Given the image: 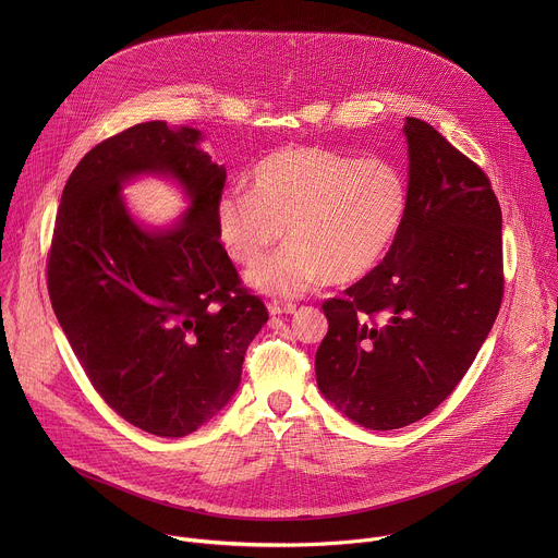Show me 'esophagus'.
Instances as JSON below:
<instances>
[{"label": "esophagus", "mask_w": 558, "mask_h": 558, "mask_svg": "<svg viewBox=\"0 0 558 558\" xmlns=\"http://www.w3.org/2000/svg\"><path fill=\"white\" fill-rule=\"evenodd\" d=\"M269 313H271V315H284V313L289 315V313H295V304H293V302H276V300H274V302L269 304Z\"/></svg>", "instance_id": "34e87169"}]
</instances>
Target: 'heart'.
Instances as JSON below:
<instances>
[{"label": "heart", "mask_w": 558, "mask_h": 558, "mask_svg": "<svg viewBox=\"0 0 558 558\" xmlns=\"http://www.w3.org/2000/svg\"><path fill=\"white\" fill-rule=\"evenodd\" d=\"M407 209V177L388 158L295 145L263 158L250 192H222L214 220L220 245L243 265L258 263L284 227L289 243L245 282L260 293L295 298L320 280L351 284L373 274Z\"/></svg>", "instance_id": "heart-1"}]
</instances>
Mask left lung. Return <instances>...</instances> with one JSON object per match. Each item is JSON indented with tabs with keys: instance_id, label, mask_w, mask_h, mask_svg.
<instances>
[{
	"instance_id": "1",
	"label": "left lung",
	"mask_w": 558,
	"mask_h": 558,
	"mask_svg": "<svg viewBox=\"0 0 558 558\" xmlns=\"http://www.w3.org/2000/svg\"><path fill=\"white\" fill-rule=\"evenodd\" d=\"M409 209L381 265L323 304L317 388L368 430L433 413L486 342L504 295L501 207L488 177L407 117Z\"/></svg>"
}]
</instances>
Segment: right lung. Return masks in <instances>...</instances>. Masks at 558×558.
Here are the masks:
<instances>
[{
	"label": "right lung",
	"mask_w": 558,
	"mask_h": 558,
	"mask_svg": "<svg viewBox=\"0 0 558 558\" xmlns=\"http://www.w3.org/2000/svg\"><path fill=\"white\" fill-rule=\"evenodd\" d=\"M201 141L147 121L93 147L63 187L48 258L50 302L88 379L158 437H185L231 402L269 320L218 241L227 172ZM141 175L174 180L191 207L166 228L136 221L122 187Z\"/></svg>",
	"instance_id": "1"
}]
</instances>
